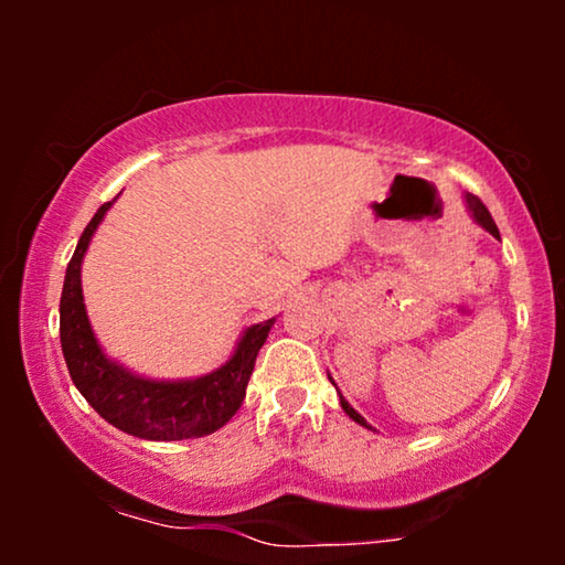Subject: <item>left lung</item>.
I'll return each mask as SVG.
<instances>
[{"label": "left lung", "mask_w": 565, "mask_h": 565, "mask_svg": "<svg viewBox=\"0 0 565 565\" xmlns=\"http://www.w3.org/2000/svg\"><path fill=\"white\" fill-rule=\"evenodd\" d=\"M466 207H468L470 218H473V221L478 223V226H481V228H486V231H489V234H491L493 238H499V228H497V223H493V218H491V213H489V211H486V205L481 203V200H478L476 195H470V192H466ZM329 381H331V375H329ZM331 383H334V381H331ZM334 388H337V383H334ZM339 404H342V408H344V414H347V416H350V419H352V422H358V424H360V427H365V429H373V427H370V424H367L365 419H362V416H360L358 412H354V408L350 406V401H347V398L342 396V393H339ZM373 431H375V429H373Z\"/></svg>", "instance_id": "obj_1"}]
</instances>
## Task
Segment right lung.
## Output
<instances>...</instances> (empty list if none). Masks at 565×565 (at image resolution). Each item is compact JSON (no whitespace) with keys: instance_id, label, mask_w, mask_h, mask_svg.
Returning <instances> with one entry per match:
<instances>
[{"instance_id":"add662e5","label":"right lung","mask_w":565,"mask_h":565,"mask_svg":"<svg viewBox=\"0 0 565 565\" xmlns=\"http://www.w3.org/2000/svg\"><path fill=\"white\" fill-rule=\"evenodd\" d=\"M115 200L118 198L99 207L95 218L87 223L66 267L58 331L68 375L82 396L87 398V404L126 435L153 439V443L213 435L242 406L254 360H257V352L265 344L275 319L246 327L231 358L213 373L200 377L157 381V377H143L107 358L89 323L87 306H84L82 262L92 236Z\"/></svg>"}]
</instances>
